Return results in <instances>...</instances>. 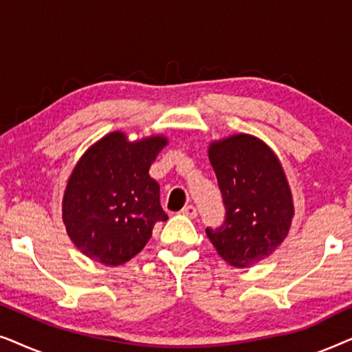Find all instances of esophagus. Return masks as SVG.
I'll return each instance as SVG.
<instances>
[{"instance_id":"1","label":"esophagus","mask_w":352,"mask_h":352,"mask_svg":"<svg viewBox=\"0 0 352 352\" xmlns=\"http://www.w3.org/2000/svg\"><path fill=\"white\" fill-rule=\"evenodd\" d=\"M181 213L184 214V216H187V218H190V219H195L197 218V208H195V206H192V205L184 206Z\"/></svg>"}]
</instances>
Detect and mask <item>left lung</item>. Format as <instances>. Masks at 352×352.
<instances>
[{
    "instance_id": "8db88e82",
    "label": "left lung",
    "mask_w": 352,
    "mask_h": 352,
    "mask_svg": "<svg viewBox=\"0 0 352 352\" xmlns=\"http://www.w3.org/2000/svg\"><path fill=\"white\" fill-rule=\"evenodd\" d=\"M208 158L226 206L219 229H206L221 258L250 267L271 256L287 239L295 206L287 175L276 152L252 134L210 142Z\"/></svg>"
}]
</instances>
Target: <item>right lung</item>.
Instances as JSON below:
<instances>
[{"label":"right lung","instance_id":"add662e5","mask_svg":"<svg viewBox=\"0 0 352 352\" xmlns=\"http://www.w3.org/2000/svg\"><path fill=\"white\" fill-rule=\"evenodd\" d=\"M168 144L163 134L129 141L112 131L76 162L62 197V221L76 248L93 261L120 266L136 256L168 214L148 176Z\"/></svg>","mask_w":352,"mask_h":352}]
</instances>
